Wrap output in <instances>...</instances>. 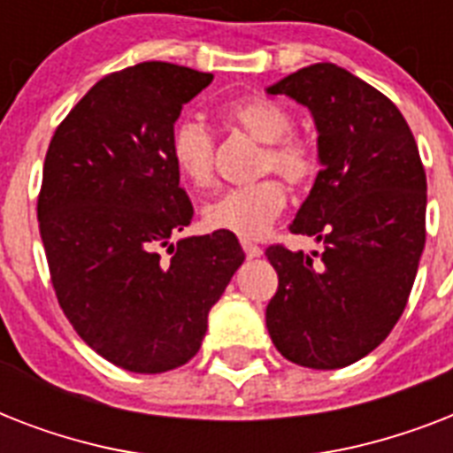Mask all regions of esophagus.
Segmentation results:
<instances>
[{"label":"esophagus","mask_w":453,"mask_h":453,"mask_svg":"<svg viewBox=\"0 0 453 453\" xmlns=\"http://www.w3.org/2000/svg\"><path fill=\"white\" fill-rule=\"evenodd\" d=\"M242 249H244V254H247L249 258H258V256L263 254V249L249 240H242Z\"/></svg>","instance_id":"1"}]
</instances>
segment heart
Segmentation results:
<instances>
[{"label": "heart", "mask_w": 453, "mask_h": 453, "mask_svg": "<svg viewBox=\"0 0 453 453\" xmlns=\"http://www.w3.org/2000/svg\"><path fill=\"white\" fill-rule=\"evenodd\" d=\"M220 122L240 131L256 143L254 173H277L291 188H308L319 171V155L308 138L291 134L294 119L280 103L270 98H240L226 103L219 112ZM171 162L178 176L192 188H209L213 183L216 141L211 131L199 122L183 119L171 131ZM287 192L277 178H263L251 185L226 190L204 206V220L216 230H226L237 237H261L273 220L282 213Z\"/></svg>", "instance_id": "b5f03b06"}]
</instances>
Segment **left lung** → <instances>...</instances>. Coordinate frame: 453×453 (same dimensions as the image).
<instances>
[{"instance_id":"left-lung-1","label":"left lung","mask_w":453,"mask_h":453,"mask_svg":"<svg viewBox=\"0 0 453 453\" xmlns=\"http://www.w3.org/2000/svg\"><path fill=\"white\" fill-rule=\"evenodd\" d=\"M268 94L315 117L322 169L291 233L322 251L265 249L280 277L265 324L289 362L341 369L379 348L407 308L426 247V169L397 105L343 67H301Z\"/></svg>"}]
</instances>
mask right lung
<instances>
[{
    "label": "right lung",
    "mask_w": 453,
    "mask_h": 453,
    "mask_svg": "<svg viewBox=\"0 0 453 453\" xmlns=\"http://www.w3.org/2000/svg\"><path fill=\"white\" fill-rule=\"evenodd\" d=\"M211 80L162 60L105 74L46 150L37 219L53 291L81 341L127 372L195 357L209 310L244 261L226 230L173 242L195 209L171 131Z\"/></svg>",
    "instance_id": "1"
}]
</instances>
